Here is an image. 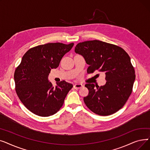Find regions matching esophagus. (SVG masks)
Here are the masks:
<instances>
[{
  "mask_svg": "<svg viewBox=\"0 0 150 150\" xmlns=\"http://www.w3.org/2000/svg\"><path fill=\"white\" fill-rule=\"evenodd\" d=\"M82 87H83V85L81 84H75L74 86V88L75 89H80V88H81Z\"/></svg>",
  "mask_w": 150,
  "mask_h": 150,
  "instance_id": "esophagus-1",
  "label": "esophagus"
}]
</instances>
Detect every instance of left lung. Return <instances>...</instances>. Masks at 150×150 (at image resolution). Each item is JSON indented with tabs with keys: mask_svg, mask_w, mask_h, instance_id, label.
<instances>
[{
	"mask_svg": "<svg viewBox=\"0 0 150 150\" xmlns=\"http://www.w3.org/2000/svg\"><path fill=\"white\" fill-rule=\"evenodd\" d=\"M89 65L88 74L104 72V86L88 83L89 90L84 102L91 111L100 115H111L120 109L131 92L136 75L128 54L122 47L98 40L78 43L75 48Z\"/></svg>",
	"mask_w": 150,
	"mask_h": 150,
	"instance_id": "obj_1",
	"label": "left lung"
}]
</instances>
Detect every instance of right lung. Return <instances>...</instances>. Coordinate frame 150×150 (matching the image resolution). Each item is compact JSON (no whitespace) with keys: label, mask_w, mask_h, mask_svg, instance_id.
<instances>
[{"label":"right lung","mask_w":150,"mask_h":150,"mask_svg":"<svg viewBox=\"0 0 150 150\" xmlns=\"http://www.w3.org/2000/svg\"><path fill=\"white\" fill-rule=\"evenodd\" d=\"M74 45L60 42L39 45L23 56L14 74L15 89L23 105L31 112L48 117L57 113L64 104L73 85L62 80L53 87L48 76Z\"/></svg>","instance_id":"obj_1"}]
</instances>
